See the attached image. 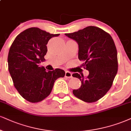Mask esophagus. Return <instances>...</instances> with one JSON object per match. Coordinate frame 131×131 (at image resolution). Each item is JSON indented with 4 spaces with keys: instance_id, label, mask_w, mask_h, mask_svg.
<instances>
[{
    "instance_id": "34e87169",
    "label": "esophagus",
    "mask_w": 131,
    "mask_h": 131,
    "mask_svg": "<svg viewBox=\"0 0 131 131\" xmlns=\"http://www.w3.org/2000/svg\"><path fill=\"white\" fill-rule=\"evenodd\" d=\"M65 77L67 78H71L72 77V74L70 72L66 71L65 72Z\"/></svg>"
}]
</instances>
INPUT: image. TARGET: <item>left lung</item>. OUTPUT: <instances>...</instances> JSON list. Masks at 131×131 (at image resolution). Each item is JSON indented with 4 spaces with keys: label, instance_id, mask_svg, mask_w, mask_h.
<instances>
[{
    "label": "left lung",
    "instance_id": "left-lung-1",
    "mask_svg": "<svg viewBox=\"0 0 131 131\" xmlns=\"http://www.w3.org/2000/svg\"><path fill=\"white\" fill-rule=\"evenodd\" d=\"M65 35L78 44V58L89 72L86 77L78 73L72 75L81 82L73 93L85 102L96 101L109 91L117 73V51L114 40L109 34L94 26Z\"/></svg>",
    "mask_w": 131,
    "mask_h": 131
}]
</instances>
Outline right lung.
<instances>
[{
  "label": "right lung",
  "mask_w": 131,
  "mask_h": 131,
  "mask_svg": "<svg viewBox=\"0 0 131 131\" xmlns=\"http://www.w3.org/2000/svg\"><path fill=\"white\" fill-rule=\"evenodd\" d=\"M59 35L32 27L17 35L9 48V72L19 94L29 102L45 99L51 93L55 81L65 75L62 69L47 71L39 66L46 61L48 41Z\"/></svg>",
  "instance_id": "1"
}]
</instances>
